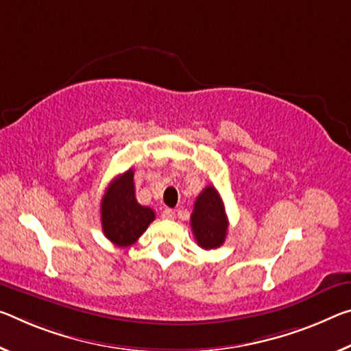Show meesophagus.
Here are the masks:
<instances>
[{
	"label": "esophagus",
	"instance_id": "obj_1",
	"mask_svg": "<svg viewBox=\"0 0 351 351\" xmlns=\"http://www.w3.org/2000/svg\"><path fill=\"white\" fill-rule=\"evenodd\" d=\"M162 219H165V220H173L175 219V210L173 209H164L162 210Z\"/></svg>",
	"mask_w": 351,
	"mask_h": 351
}]
</instances>
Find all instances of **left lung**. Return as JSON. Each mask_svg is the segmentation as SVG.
<instances>
[{"instance_id":"8db88e82","label":"left lung","mask_w":351,"mask_h":351,"mask_svg":"<svg viewBox=\"0 0 351 351\" xmlns=\"http://www.w3.org/2000/svg\"><path fill=\"white\" fill-rule=\"evenodd\" d=\"M192 232L197 243L204 250L223 245L228 231V217L220 193L214 186L203 189L193 204L191 215Z\"/></svg>"}]
</instances>
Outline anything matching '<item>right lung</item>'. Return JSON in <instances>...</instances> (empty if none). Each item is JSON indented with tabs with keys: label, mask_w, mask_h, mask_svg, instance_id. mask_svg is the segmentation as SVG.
I'll use <instances>...</instances> for the list:
<instances>
[{
	"label": "right lung",
	"mask_w": 351,
	"mask_h": 351,
	"mask_svg": "<svg viewBox=\"0 0 351 351\" xmlns=\"http://www.w3.org/2000/svg\"><path fill=\"white\" fill-rule=\"evenodd\" d=\"M154 210L136 199L134 171L130 169L112 180L101 199L104 236L117 247H131L154 220Z\"/></svg>",
	"instance_id": "add662e5"
}]
</instances>
